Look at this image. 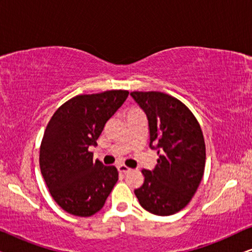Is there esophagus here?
<instances>
[{"label":"esophagus","instance_id":"34e87169","mask_svg":"<svg viewBox=\"0 0 252 252\" xmlns=\"http://www.w3.org/2000/svg\"><path fill=\"white\" fill-rule=\"evenodd\" d=\"M118 171L120 172V173L126 174V173H128V172L130 171V168L127 167L126 165H118Z\"/></svg>","mask_w":252,"mask_h":252}]
</instances>
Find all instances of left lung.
Listing matches in <instances>:
<instances>
[{
    "instance_id": "left-lung-1",
    "label": "left lung",
    "mask_w": 252,
    "mask_h": 252,
    "mask_svg": "<svg viewBox=\"0 0 252 252\" xmlns=\"http://www.w3.org/2000/svg\"><path fill=\"white\" fill-rule=\"evenodd\" d=\"M146 112L150 148L159 158L134 190L141 206L153 215L171 216L185 208L204 174L205 142L201 126L181 101L160 92H132Z\"/></svg>"
}]
</instances>
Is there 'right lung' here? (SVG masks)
Instances as JSON below:
<instances>
[{"label": "right lung", "mask_w": 252, "mask_h": 252, "mask_svg": "<svg viewBox=\"0 0 252 252\" xmlns=\"http://www.w3.org/2000/svg\"><path fill=\"white\" fill-rule=\"evenodd\" d=\"M128 96L127 91L77 95L56 110L44 130L40 168L50 195L64 211L91 217L118 181L115 166L93 160L92 146Z\"/></svg>", "instance_id": "1"}]
</instances>
